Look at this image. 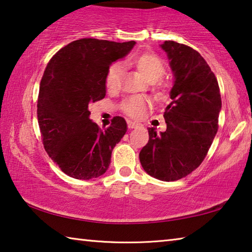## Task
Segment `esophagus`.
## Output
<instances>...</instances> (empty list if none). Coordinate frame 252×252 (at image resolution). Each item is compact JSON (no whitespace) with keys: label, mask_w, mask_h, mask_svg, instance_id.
Listing matches in <instances>:
<instances>
[{"label":"esophagus","mask_w":252,"mask_h":252,"mask_svg":"<svg viewBox=\"0 0 252 252\" xmlns=\"http://www.w3.org/2000/svg\"><path fill=\"white\" fill-rule=\"evenodd\" d=\"M140 125L136 122L133 121H127V126H129V129H134V127H138Z\"/></svg>","instance_id":"1"}]
</instances>
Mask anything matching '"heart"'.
I'll return each mask as SVG.
<instances>
[{
	"mask_svg": "<svg viewBox=\"0 0 252 252\" xmlns=\"http://www.w3.org/2000/svg\"><path fill=\"white\" fill-rule=\"evenodd\" d=\"M130 62L141 73L148 82H150L157 91H164L165 85L159 80L164 74L165 67L162 60L155 53H139L130 59ZM122 66L114 63L106 71L104 84L109 92H116L121 84ZM146 109V101L141 97H131L123 104V110L132 118H140Z\"/></svg>",
	"mask_w": 252,
	"mask_h": 252,
	"instance_id": "obj_1",
	"label": "heart"
}]
</instances>
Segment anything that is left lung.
I'll use <instances>...</instances> for the list:
<instances>
[{"instance_id":"8db88e82","label":"left lung","mask_w":252,"mask_h":252,"mask_svg":"<svg viewBox=\"0 0 252 252\" xmlns=\"http://www.w3.org/2000/svg\"><path fill=\"white\" fill-rule=\"evenodd\" d=\"M161 49L173 72L170 103L163 113L167 130L149 127V141L140 151L142 168L161 181H176L197 169L218 131L221 95L218 81L199 52L165 41Z\"/></svg>"}]
</instances>
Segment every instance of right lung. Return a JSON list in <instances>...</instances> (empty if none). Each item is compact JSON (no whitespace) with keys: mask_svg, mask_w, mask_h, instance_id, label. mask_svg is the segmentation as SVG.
I'll use <instances>...</instances> for the list:
<instances>
[{"mask_svg":"<svg viewBox=\"0 0 252 252\" xmlns=\"http://www.w3.org/2000/svg\"><path fill=\"white\" fill-rule=\"evenodd\" d=\"M134 41L81 39L50 60L40 83L37 121L49 157L69 177L80 180L105 173L111 153L127 130L114 117L101 130L90 119L89 105L105 96L106 71L130 52Z\"/></svg>","mask_w":252,"mask_h":252,"instance_id":"right-lung-1","label":"right lung"}]
</instances>
